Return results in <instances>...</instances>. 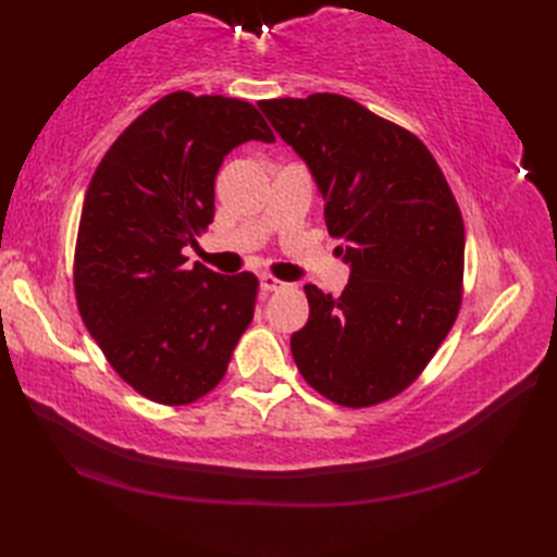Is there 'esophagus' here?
I'll return each mask as SVG.
<instances>
[{
    "label": "esophagus",
    "mask_w": 557,
    "mask_h": 557,
    "mask_svg": "<svg viewBox=\"0 0 557 557\" xmlns=\"http://www.w3.org/2000/svg\"><path fill=\"white\" fill-rule=\"evenodd\" d=\"M258 280H260V289H263V292H277V289H285V287H289L287 282H282V280H277V277H272V275H268V272H265V275H260Z\"/></svg>",
    "instance_id": "obj_1"
}]
</instances>
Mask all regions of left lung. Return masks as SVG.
Returning <instances> with one entry per match:
<instances>
[{
    "label": "left lung",
    "instance_id": "1",
    "mask_svg": "<svg viewBox=\"0 0 557 557\" xmlns=\"http://www.w3.org/2000/svg\"><path fill=\"white\" fill-rule=\"evenodd\" d=\"M311 170L330 236L349 265L333 297L306 285L309 323L292 335L297 369L342 407H371L417 381L453 327L465 222L421 140L335 92L258 104Z\"/></svg>",
    "mask_w": 557,
    "mask_h": 557
}]
</instances>
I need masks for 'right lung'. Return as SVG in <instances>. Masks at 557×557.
Segmentation results:
<instances>
[{"mask_svg": "<svg viewBox=\"0 0 557 557\" xmlns=\"http://www.w3.org/2000/svg\"><path fill=\"white\" fill-rule=\"evenodd\" d=\"M246 140H275L251 102L170 92L104 152L83 200L81 318L112 369L160 405L208 395L253 321V272L186 270L182 253L215 218L218 170Z\"/></svg>", "mask_w": 557, "mask_h": 557, "instance_id": "1", "label": "right lung"}]
</instances>
